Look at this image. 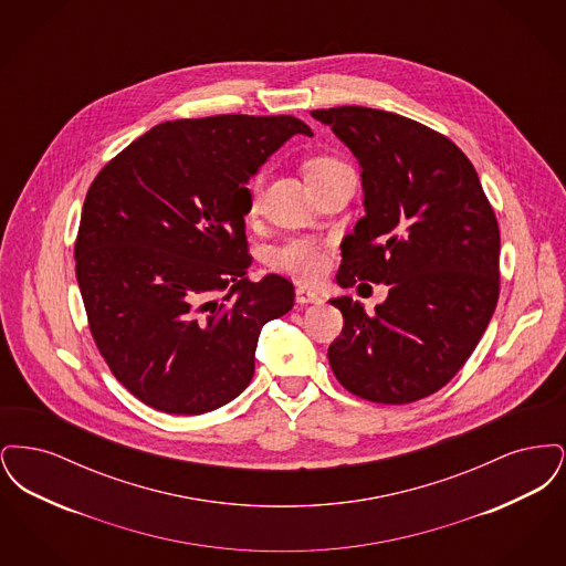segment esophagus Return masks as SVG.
I'll return each mask as SVG.
<instances>
[{
    "label": "esophagus",
    "instance_id": "obj_1",
    "mask_svg": "<svg viewBox=\"0 0 566 566\" xmlns=\"http://www.w3.org/2000/svg\"><path fill=\"white\" fill-rule=\"evenodd\" d=\"M296 303H323V296L312 289L296 286Z\"/></svg>",
    "mask_w": 566,
    "mask_h": 566
}]
</instances>
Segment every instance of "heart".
Masks as SVG:
<instances>
[{
  "label": "heart",
  "instance_id": "heart-1",
  "mask_svg": "<svg viewBox=\"0 0 566 566\" xmlns=\"http://www.w3.org/2000/svg\"><path fill=\"white\" fill-rule=\"evenodd\" d=\"M335 165H339V161L333 157H324V155L312 157L303 165L305 178L310 180L314 176H321L324 171L333 169ZM273 263L282 271H289L301 280L312 282L323 275L328 265V259H326V252L321 243L310 242V240H293V242H286L273 250Z\"/></svg>",
  "mask_w": 566,
  "mask_h": 566
}]
</instances>
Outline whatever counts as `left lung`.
I'll list each match as a JSON object with an SVG mask.
<instances>
[{"label":"left lung","mask_w":566,"mask_h":566,"mask_svg":"<svg viewBox=\"0 0 566 566\" xmlns=\"http://www.w3.org/2000/svg\"><path fill=\"white\" fill-rule=\"evenodd\" d=\"M360 165L365 216L342 248L337 284H388L376 314L352 296L328 346L335 377L374 403L424 399L480 344L499 301L501 235L478 171L446 135L384 109H314Z\"/></svg>","instance_id":"8db88e82"}]
</instances>
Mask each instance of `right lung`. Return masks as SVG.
I'll return each mask as SVG.
<instances>
[{
  "instance_id": "1",
  "label": "right lung",
  "mask_w": 566,
  "mask_h": 566,
  "mask_svg": "<svg viewBox=\"0 0 566 566\" xmlns=\"http://www.w3.org/2000/svg\"><path fill=\"white\" fill-rule=\"evenodd\" d=\"M295 116L222 114L153 127L97 174L76 240L91 335L142 403L199 416L242 395L263 324L293 284L250 282L245 185L293 135Z\"/></svg>"
}]
</instances>
